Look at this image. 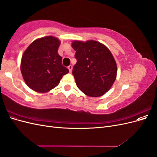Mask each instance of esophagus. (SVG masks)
<instances>
[{
    "instance_id": "obj_1",
    "label": "esophagus",
    "mask_w": 157,
    "mask_h": 157,
    "mask_svg": "<svg viewBox=\"0 0 157 157\" xmlns=\"http://www.w3.org/2000/svg\"><path fill=\"white\" fill-rule=\"evenodd\" d=\"M68 69L69 70V72L71 73V71H72V69H73V66L71 65H70L69 66H68Z\"/></svg>"
}]
</instances>
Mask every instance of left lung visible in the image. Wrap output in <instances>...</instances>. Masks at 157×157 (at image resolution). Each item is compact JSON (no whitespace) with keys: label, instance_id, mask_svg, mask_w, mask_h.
I'll return each mask as SVG.
<instances>
[{"label":"left lung","instance_id":"1","mask_svg":"<svg viewBox=\"0 0 157 157\" xmlns=\"http://www.w3.org/2000/svg\"><path fill=\"white\" fill-rule=\"evenodd\" d=\"M76 63L73 75L80 90L90 97H99L111 88L117 77L116 61L107 47L100 42L90 40H75Z\"/></svg>","mask_w":157,"mask_h":157}]
</instances>
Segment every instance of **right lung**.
I'll use <instances>...</instances> for the list:
<instances>
[{
  "instance_id": "obj_1",
  "label": "right lung",
  "mask_w": 157,
  "mask_h": 157,
  "mask_svg": "<svg viewBox=\"0 0 157 157\" xmlns=\"http://www.w3.org/2000/svg\"><path fill=\"white\" fill-rule=\"evenodd\" d=\"M59 45L58 38L44 36L33 41L23 53L21 72L26 84L34 91L49 92L69 73L58 53Z\"/></svg>"
}]
</instances>
